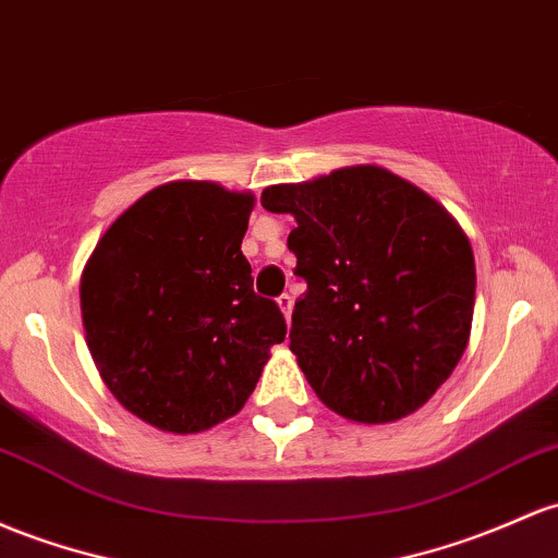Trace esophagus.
I'll return each mask as SVG.
<instances>
[{
	"label": "esophagus",
	"instance_id": "esophagus-1",
	"mask_svg": "<svg viewBox=\"0 0 558 558\" xmlns=\"http://www.w3.org/2000/svg\"><path fill=\"white\" fill-rule=\"evenodd\" d=\"M278 307L283 310L286 320H291V310H293V296H291V293H283V296H278Z\"/></svg>",
	"mask_w": 558,
	"mask_h": 558
}]
</instances>
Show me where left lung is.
Masks as SVG:
<instances>
[{"instance_id": "obj_1", "label": "left lung", "mask_w": 558, "mask_h": 558, "mask_svg": "<svg viewBox=\"0 0 558 558\" xmlns=\"http://www.w3.org/2000/svg\"><path fill=\"white\" fill-rule=\"evenodd\" d=\"M293 214V275L307 293L291 352L333 413L389 424L418 410L466 349L474 315L469 238L424 190L378 167H347L262 193Z\"/></svg>"}]
</instances>
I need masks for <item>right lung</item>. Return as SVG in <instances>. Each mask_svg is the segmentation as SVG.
<instances>
[{
  "label": "right lung",
  "instance_id": "1",
  "mask_svg": "<svg viewBox=\"0 0 558 558\" xmlns=\"http://www.w3.org/2000/svg\"><path fill=\"white\" fill-rule=\"evenodd\" d=\"M254 198L214 182L145 193L97 243L82 317L102 381L137 418L195 434L246 405L286 317L254 293Z\"/></svg>",
  "mask_w": 558,
  "mask_h": 558
}]
</instances>
